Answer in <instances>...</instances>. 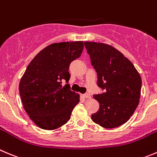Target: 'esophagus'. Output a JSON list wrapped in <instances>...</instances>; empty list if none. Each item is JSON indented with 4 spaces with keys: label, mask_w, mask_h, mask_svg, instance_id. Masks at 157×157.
Masks as SVG:
<instances>
[{
    "label": "esophagus",
    "mask_w": 157,
    "mask_h": 157,
    "mask_svg": "<svg viewBox=\"0 0 157 157\" xmlns=\"http://www.w3.org/2000/svg\"><path fill=\"white\" fill-rule=\"evenodd\" d=\"M83 97H84L85 98H86V99H90L91 98V96H90V94H85L84 95H83Z\"/></svg>",
    "instance_id": "obj_1"
}]
</instances>
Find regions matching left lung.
Segmentation results:
<instances>
[{
    "label": "left lung",
    "instance_id": "left-lung-1",
    "mask_svg": "<svg viewBox=\"0 0 157 157\" xmlns=\"http://www.w3.org/2000/svg\"><path fill=\"white\" fill-rule=\"evenodd\" d=\"M84 46L97 74V85L104 93L94 95L100 103L92 121L104 128L125 124L136 110L142 80L133 63L110 45L86 41Z\"/></svg>",
    "mask_w": 157,
    "mask_h": 157
}]
</instances>
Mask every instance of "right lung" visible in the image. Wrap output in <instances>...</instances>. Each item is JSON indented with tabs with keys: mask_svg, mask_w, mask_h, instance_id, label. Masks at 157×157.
<instances>
[{
	"mask_svg": "<svg viewBox=\"0 0 157 157\" xmlns=\"http://www.w3.org/2000/svg\"><path fill=\"white\" fill-rule=\"evenodd\" d=\"M83 41L55 43L44 48L27 66L19 84L23 106L37 127L52 130L71 119L80 96L70 90L69 67L80 57Z\"/></svg>",
	"mask_w": 157,
	"mask_h": 157,
	"instance_id": "add662e5",
	"label": "right lung"
}]
</instances>
